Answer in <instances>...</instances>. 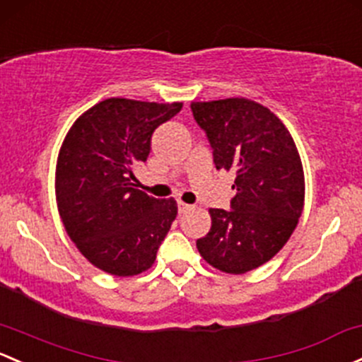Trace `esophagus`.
<instances>
[{"mask_svg":"<svg viewBox=\"0 0 362 362\" xmlns=\"http://www.w3.org/2000/svg\"><path fill=\"white\" fill-rule=\"evenodd\" d=\"M192 210V206L191 204H185V203H182V201H178V213H187V211H191Z\"/></svg>","mask_w":362,"mask_h":362,"instance_id":"esophagus-1","label":"esophagus"}]
</instances>
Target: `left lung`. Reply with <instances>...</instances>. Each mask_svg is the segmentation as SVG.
I'll return each mask as SVG.
<instances>
[{
  "label": "left lung",
  "instance_id": "8db88e82",
  "mask_svg": "<svg viewBox=\"0 0 362 362\" xmlns=\"http://www.w3.org/2000/svg\"><path fill=\"white\" fill-rule=\"evenodd\" d=\"M216 170L234 171L230 210L211 208V229L196 246L218 271L245 274L277 253L303 210L298 151L279 117L248 98L192 102Z\"/></svg>",
  "mask_w": 362,
  "mask_h": 362
}]
</instances>
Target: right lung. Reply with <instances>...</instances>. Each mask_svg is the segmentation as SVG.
Returning <instances> with one entry per match:
<instances>
[{"label": "right lung", "instance_id": "obj_1", "mask_svg": "<svg viewBox=\"0 0 362 362\" xmlns=\"http://www.w3.org/2000/svg\"><path fill=\"white\" fill-rule=\"evenodd\" d=\"M180 102L107 98L78 117L57 161L60 218L78 250L112 276L151 267L177 216V201L135 189L133 166L147 161L152 133Z\"/></svg>", "mask_w": 362, "mask_h": 362}]
</instances>
